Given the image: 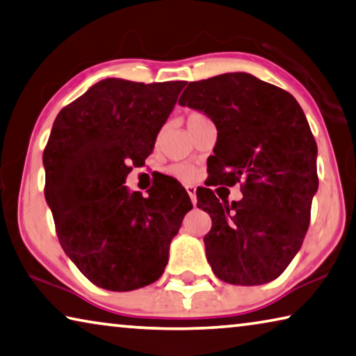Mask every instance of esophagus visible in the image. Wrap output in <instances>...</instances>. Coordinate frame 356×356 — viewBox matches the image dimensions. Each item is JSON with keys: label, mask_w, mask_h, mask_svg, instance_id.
Listing matches in <instances>:
<instances>
[{"label": "esophagus", "mask_w": 356, "mask_h": 356, "mask_svg": "<svg viewBox=\"0 0 356 356\" xmlns=\"http://www.w3.org/2000/svg\"><path fill=\"white\" fill-rule=\"evenodd\" d=\"M185 190H187V193L190 195L193 206H196V187H193V185H187V187H185Z\"/></svg>", "instance_id": "34e87169"}]
</instances>
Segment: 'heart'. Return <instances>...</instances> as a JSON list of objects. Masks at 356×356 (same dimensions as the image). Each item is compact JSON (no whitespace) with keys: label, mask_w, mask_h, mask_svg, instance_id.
I'll return each instance as SVG.
<instances>
[{"label":"heart","mask_w":356,"mask_h":356,"mask_svg":"<svg viewBox=\"0 0 356 356\" xmlns=\"http://www.w3.org/2000/svg\"><path fill=\"white\" fill-rule=\"evenodd\" d=\"M202 118H206V117L200 114V112H190V114L187 115V127L202 120ZM169 172L180 180H185V182H188V180L195 177V169L190 165H174L171 169H169Z\"/></svg>","instance_id":"obj_1"}]
</instances>
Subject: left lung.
<instances>
[{
  "label": "left lung",
  "instance_id": "left-lung-1",
  "mask_svg": "<svg viewBox=\"0 0 356 356\" xmlns=\"http://www.w3.org/2000/svg\"><path fill=\"white\" fill-rule=\"evenodd\" d=\"M180 106L204 112L217 127L211 185L244 182L241 201L196 191L212 218L204 236L213 274L233 285L277 279L300 252L318 188L317 143L289 92L247 72L190 82Z\"/></svg>",
  "mask_w": 356,
  "mask_h": 356
}]
</instances>
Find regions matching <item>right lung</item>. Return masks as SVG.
<instances>
[{
	"instance_id": "add662e5",
	"label": "right lung",
	"mask_w": 356,
	"mask_h": 356,
	"mask_svg": "<svg viewBox=\"0 0 356 356\" xmlns=\"http://www.w3.org/2000/svg\"><path fill=\"white\" fill-rule=\"evenodd\" d=\"M184 87L104 79L55 118L42 155L44 195L60 245L99 289L131 291L160 279L193 207L172 177L147 198L123 185L152 154Z\"/></svg>"
}]
</instances>
